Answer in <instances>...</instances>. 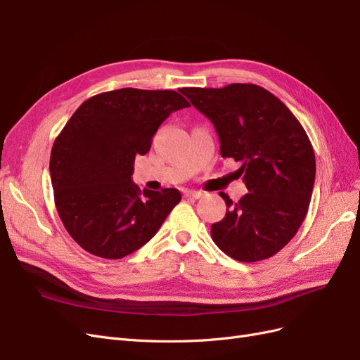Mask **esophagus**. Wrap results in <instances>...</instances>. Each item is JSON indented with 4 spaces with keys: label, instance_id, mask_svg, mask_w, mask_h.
I'll return each instance as SVG.
<instances>
[{
    "label": "esophagus",
    "instance_id": "esophagus-1",
    "mask_svg": "<svg viewBox=\"0 0 360 360\" xmlns=\"http://www.w3.org/2000/svg\"><path fill=\"white\" fill-rule=\"evenodd\" d=\"M183 193L186 195L188 198H193V200H198V198H201V197H202V193H201V192H198V191H184Z\"/></svg>",
    "mask_w": 360,
    "mask_h": 360
}]
</instances>
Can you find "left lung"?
I'll return each instance as SVG.
<instances>
[{"label": "left lung", "instance_id": "obj_1", "mask_svg": "<svg viewBox=\"0 0 360 360\" xmlns=\"http://www.w3.org/2000/svg\"><path fill=\"white\" fill-rule=\"evenodd\" d=\"M213 123L222 158L240 162L249 191L238 202L226 193V213L212 225V238L243 263L266 259L297 233L312 195L315 156L311 141L288 108L255 84L224 89H183Z\"/></svg>", "mask_w": 360, "mask_h": 360}]
</instances>
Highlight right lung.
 Here are the masks:
<instances>
[{
  "label": "right lung",
  "instance_id": "obj_1",
  "mask_svg": "<svg viewBox=\"0 0 360 360\" xmlns=\"http://www.w3.org/2000/svg\"><path fill=\"white\" fill-rule=\"evenodd\" d=\"M191 106L172 90L122 89L85 101L52 146L49 171L63 225L96 257L117 259L153 237L181 193L141 189L132 181L159 126Z\"/></svg>",
  "mask_w": 360,
  "mask_h": 360
}]
</instances>
